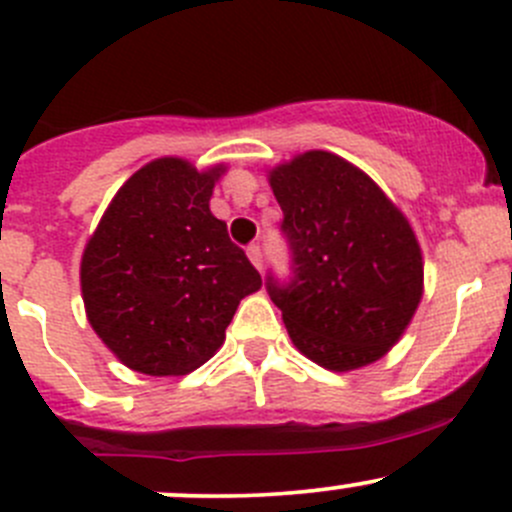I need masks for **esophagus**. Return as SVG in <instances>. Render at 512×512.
<instances>
[{"label": "esophagus", "mask_w": 512, "mask_h": 512, "mask_svg": "<svg viewBox=\"0 0 512 512\" xmlns=\"http://www.w3.org/2000/svg\"><path fill=\"white\" fill-rule=\"evenodd\" d=\"M247 257H250L252 265H255L257 270L262 272V265H265V260H262V250H260V245H250V247H247Z\"/></svg>", "instance_id": "esophagus-1"}]
</instances>
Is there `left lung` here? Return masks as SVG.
I'll list each match as a JSON object with an SVG mask.
<instances>
[{"instance_id":"obj_1","label":"left lung","mask_w":512,"mask_h":512,"mask_svg":"<svg viewBox=\"0 0 512 512\" xmlns=\"http://www.w3.org/2000/svg\"><path fill=\"white\" fill-rule=\"evenodd\" d=\"M292 277L267 275L294 347L314 364L352 371L381 359L423 294L421 247L409 220L349 160L307 151L270 170Z\"/></svg>"}]
</instances>
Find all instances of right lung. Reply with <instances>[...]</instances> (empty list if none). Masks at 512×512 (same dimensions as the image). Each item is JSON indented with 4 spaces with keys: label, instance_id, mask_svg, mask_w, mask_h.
<instances>
[{
    "label": "right lung",
    "instance_id": "add662e5",
    "mask_svg": "<svg viewBox=\"0 0 512 512\" xmlns=\"http://www.w3.org/2000/svg\"><path fill=\"white\" fill-rule=\"evenodd\" d=\"M223 165H143L113 195L81 257L86 317L128 369L180 376L225 342L242 297L262 287L227 225L210 213Z\"/></svg>",
    "mask_w": 512,
    "mask_h": 512
}]
</instances>
